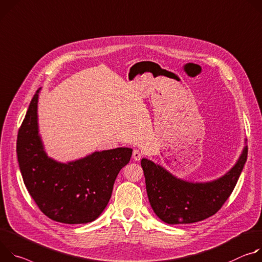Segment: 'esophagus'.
Segmentation results:
<instances>
[{
    "label": "esophagus",
    "instance_id": "1",
    "mask_svg": "<svg viewBox=\"0 0 262 262\" xmlns=\"http://www.w3.org/2000/svg\"><path fill=\"white\" fill-rule=\"evenodd\" d=\"M132 156H133V159H134L135 161H139V160L141 159V157H142V154H141L138 150H134Z\"/></svg>",
    "mask_w": 262,
    "mask_h": 262
}]
</instances>
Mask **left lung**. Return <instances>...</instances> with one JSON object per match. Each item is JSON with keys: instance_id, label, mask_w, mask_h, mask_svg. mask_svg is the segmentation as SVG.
Returning <instances> with one entry per match:
<instances>
[{"instance_id": "obj_1", "label": "left lung", "mask_w": 262, "mask_h": 262, "mask_svg": "<svg viewBox=\"0 0 262 262\" xmlns=\"http://www.w3.org/2000/svg\"><path fill=\"white\" fill-rule=\"evenodd\" d=\"M247 157L248 147H245L236 164L225 176L208 183L177 179L160 165L143 158L141 167L154 212L170 225L191 224L215 214L233 191Z\"/></svg>"}]
</instances>
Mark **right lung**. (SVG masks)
<instances>
[{"instance_id":"1","label":"right lung","mask_w":262,"mask_h":262,"mask_svg":"<svg viewBox=\"0 0 262 262\" xmlns=\"http://www.w3.org/2000/svg\"><path fill=\"white\" fill-rule=\"evenodd\" d=\"M35 93L18 130L16 153L24 183L38 208L63 224L95 221L110 200L114 181L130 161L132 149L95 152L83 159L59 163L49 158L38 135Z\"/></svg>"}]
</instances>
